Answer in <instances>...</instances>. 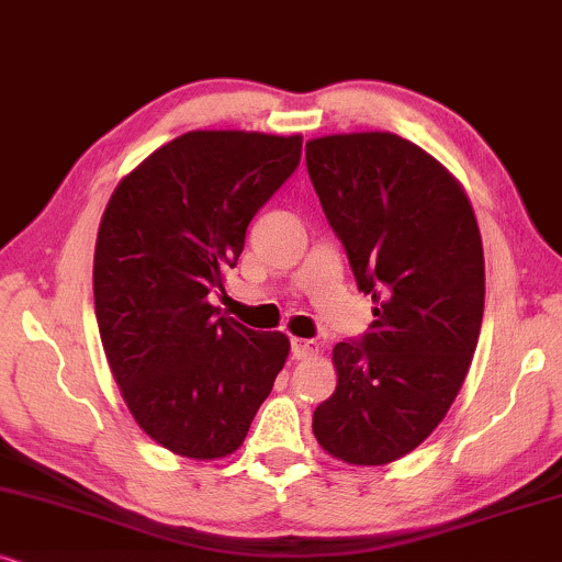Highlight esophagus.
<instances>
[{"mask_svg":"<svg viewBox=\"0 0 562 562\" xmlns=\"http://www.w3.org/2000/svg\"><path fill=\"white\" fill-rule=\"evenodd\" d=\"M290 347H293L295 359H313V357L321 355V347L311 339H293V341H290Z\"/></svg>","mask_w":562,"mask_h":562,"instance_id":"obj_1","label":"esophagus"}]
</instances>
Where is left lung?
<instances>
[{"label": "left lung", "instance_id": "obj_1", "mask_svg": "<svg viewBox=\"0 0 562 562\" xmlns=\"http://www.w3.org/2000/svg\"><path fill=\"white\" fill-rule=\"evenodd\" d=\"M370 331L334 347L336 391L313 411L316 442L347 465H387L447 416L473 362L485 303L481 228L445 164L385 131L305 144Z\"/></svg>", "mask_w": 562, "mask_h": 562}]
</instances>
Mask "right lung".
<instances>
[{
    "instance_id": "1",
    "label": "right lung",
    "mask_w": 562,
    "mask_h": 562,
    "mask_svg": "<svg viewBox=\"0 0 562 562\" xmlns=\"http://www.w3.org/2000/svg\"><path fill=\"white\" fill-rule=\"evenodd\" d=\"M303 136L190 131L128 171L94 246V313L112 378L156 445L218 460L244 445L290 339L211 303L246 228L301 161Z\"/></svg>"
}]
</instances>
